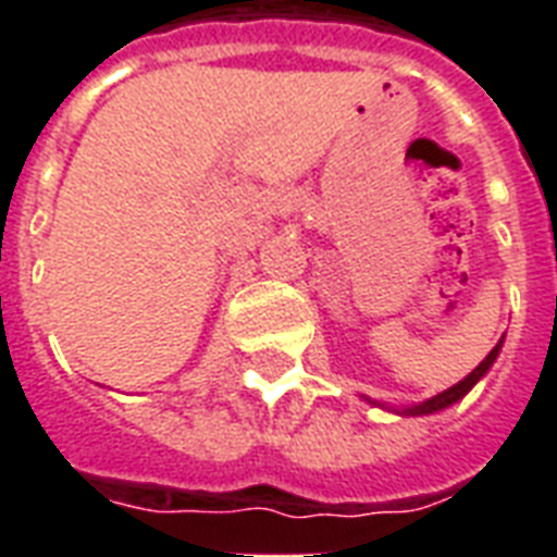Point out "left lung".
Instances as JSON below:
<instances>
[{"mask_svg": "<svg viewBox=\"0 0 557 557\" xmlns=\"http://www.w3.org/2000/svg\"><path fill=\"white\" fill-rule=\"evenodd\" d=\"M500 347H503V338L497 341V347H494L492 352H488V356L483 358V361H480V367H476L474 372H468L466 379L459 381V384H454V387H448V389H445V393H440V396L428 398V401H422V405L405 407V410H401V416H428V413H440V410H445V407L457 405L459 398L466 396L468 389L474 387L476 381L483 379L485 372H488V367H492L494 361H497V356H500Z\"/></svg>", "mask_w": 557, "mask_h": 557, "instance_id": "obj_1", "label": "left lung"}]
</instances>
